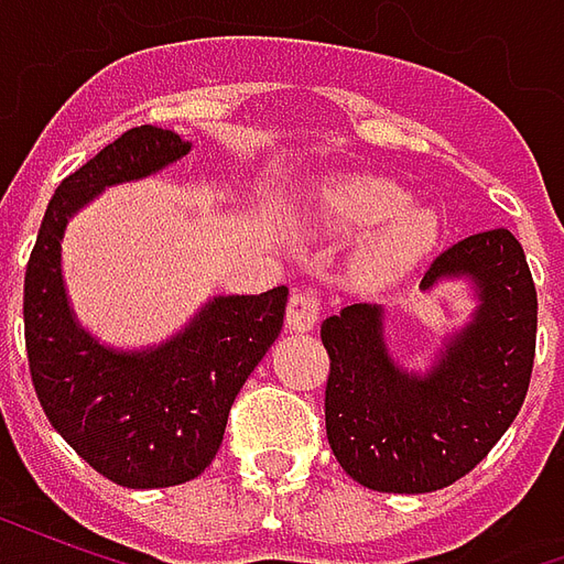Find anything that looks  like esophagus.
<instances>
[{
	"instance_id": "34e87169",
	"label": "esophagus",
	"mask_w": 564,
	"mask_h": 564,
	"mask_svg": "<svg viewBox=\"0 0 564 564\" xmlns=\"http://www.w3.org/2000/svg\"><path fill=\"white\" fill-rule=\"evenodd\" d=\"M319 323V302L311 293H293L286 305V326L290 332H314Z\"/></svg>"
}]
</instances>
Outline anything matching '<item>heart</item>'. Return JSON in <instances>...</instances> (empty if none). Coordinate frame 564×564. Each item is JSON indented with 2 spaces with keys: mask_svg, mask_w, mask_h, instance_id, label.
Wrapping results in <instances>:
<instances>
[{
  "mask_svg": "<svg viewBox=\"0 0 564 564\" xmlns=\"http://www.w3.org/2000/svg\"><path fill=\"white\" fill-rule=\"evenodd\" d=\"M307 220L335 238L368 232L350 259V271L362 286L399 283L432 257L441 238L432 210L411 205L402 186L375 174H344L317 186Z\"/></svg>",
  "mask_w": 564,
  "mask_h": 564,
  "instance_id": "heart-1",
  "label": "heart"
}]
</instances>
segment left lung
Instances as JSON below:
<instances>
[{
  "label": "left lung",
  "mask_w": 564,
  "mask_h": 564,
  "mask_svg": "<svg viewBox=\"0 0 564 564\" xmlns=\"http://www.w3.org/2000/svg\"><path fill=\"white\" fill-rule=\"evenodd\" d=\"M468 283L474 311L447 332L425 371L387 344V307L356 302L323 319L329 350L326 435L356 484L378 492H435L471 471L520 414L534 362L538 295L508 229L444 250L420 281Z\"/></svg>",
  "instance_id": "obj_1"
}]
</instances>
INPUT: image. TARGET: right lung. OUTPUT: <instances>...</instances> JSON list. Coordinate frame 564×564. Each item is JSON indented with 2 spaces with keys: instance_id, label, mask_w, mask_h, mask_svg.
Segmentation results:
<instances>
[{
  "instance_id": "right-lung-1",
  "label": "right lung",
  "mask_w": 564,
  "mask_h": 564,
  "mask_svg": "<svg viewBox=\"0 0 564 564\" xmlns=\"http://www.w3.org/2000/svg\"><path fill=\"white\" fill-rule=\"evenodd\" d=\"M193 141L139 127L56 186L23 283L26 354L39 402L66 444L129 489L193 480L217 456L235 395L281 335L286 286L214 295L172 338L139 350L80 326L63 278L68 220L108 186L144 181L184 160Z\"/></svg>"
}]
</instances>
